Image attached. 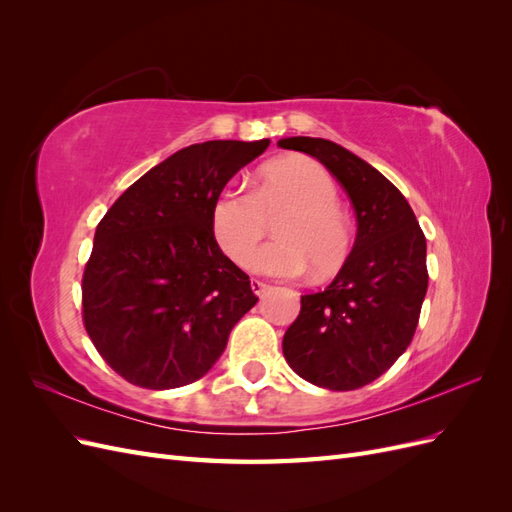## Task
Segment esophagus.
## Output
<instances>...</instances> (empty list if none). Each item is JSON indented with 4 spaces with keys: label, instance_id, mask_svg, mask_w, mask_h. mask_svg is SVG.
I'll use <instances>...</instances> for the list:
<instances>
[{
    "label": "esophagus",
    "instance_id": "esophagus-1",
    "mask_svg": "<svg viewBox=\"0 0 512 512\" xmlns=\"http://www.w3.org/2000/svg\"><path fill=\"white\" fill-rule=\"evenodd\" d=\"M250 286H252V292H254V294H258V297H260V294H265V292H267V288H269V284L260 282V280H252V282H250Z\"/></svg>",
    "mask_w": 512,
    "mask_h": 512
}]
</instances>
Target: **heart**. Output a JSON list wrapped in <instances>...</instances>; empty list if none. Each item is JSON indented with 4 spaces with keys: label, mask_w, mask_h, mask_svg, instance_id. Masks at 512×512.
Instances as JSON below:
<instances>
[{
    "label": "heart",
    "mask_w": 512,
    "mask_h": 512,
    "mask_svg": "<svg viewBox=\"0 0 512 512\" xmlns=\"http://www.w3.org/2000/svg\"><path fill=\"white\" fill-rule=\"evenodd\" d=\"M333 177L309 158H284L262 168L256 190L226 185L211 203V232L220 250L241 262L277 214V242L250 258V269L273 277H297L314 265L316 275L342 267L350 252V226L337 207Z\"/></svg>",
    "instance_id": "obj_1"
}]
</instances>
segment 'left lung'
<instances>
[{"mask_svg":"<svg viewBox=\"0 0 512 512\" xmlns=\"http://www.w3.org/2000/svg\"><path fill=\"white\" fill-rule=\"evenodd\" d=\"M277 145L327 166L356 215L350 256L327 288L301 297L284 356L294 374L322 389H361L412 342L429 282L425 235L404 194L352 151L312 136Z\"/></svg>","mask_w":512,"mask_h":512,"instance_id":"obj_1","label":"left lung"}]
</instances>
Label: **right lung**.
<instances>
[{"mask_svg": "<svg viewBox=\"0 0 512 512\" xmlns=\"http://www.w3.org/2000/svg\"><path fill=\"white\" fill-rule=\"evenodd\" d=\"M207 141L179 149L123 192L96 228L83 322L121 378L166 391L203 378L258 297L211 232V203L269 147Z\"/></svg>", "mask_w": 512, "mask_h": 512, "instance_id": "right-lung-1", "label": "right lung"}]
</instances>
